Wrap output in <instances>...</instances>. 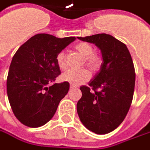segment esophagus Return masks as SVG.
Wrapping results in <instances>:
<instances>
[{"label": "esophagus", "mask_w": 150, "mask_h": 150, "mask_svg": "<svg viewBox=\"0 0 150 150\" xmlns=\"http://www.w3.org/2000/svg\"><path fill=\"white\" fill-rule=\"evenodd\" d=\"M76 87H77V86H76V85H72V84H71V85H70V89H74V88H76Z\"/></svg>", "instance_id": "34e87169"}]
</instances>
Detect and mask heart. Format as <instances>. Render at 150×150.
I'll list each match as a JSON object with an SVG mask.
<instances>
[{"mask_svg":"<svg viewBox=\"0 0 150 150\" xmlns=\"http://www.w3.org/2000/svg\"><path fill=\"white\" fill-rule=\"evenodd\" d=\"M75 50L80 52L84 57L85 65L89 66L91 70H97L101 65V57L96 53L93 52V47L91 44L87 42H80L75 45ZM56 62L59 69L63 70L65 69V53L59 52L56 56ZM91 74L89 70L86 69H80V70H70L65 71L63 75H61V79L65 82H69L70 84L75 85H79L82 83L90 79Z\"/></svg>","mask_w":150,"mask_h":150,"instance_id":"heart-1","label":"heart"}]
</instances>
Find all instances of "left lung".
Here are the masks:
<instances>
[{
  "label": "left lung",
  "instance_id": "obj_1",
  "mask_svg": "<svg viewBox=\"0 0 150 150\" xmlns=\"http://www.w3.org/2000/svg\"><path fill=\"white\" fill-rule=\"evenodd\" d=\"M78 39L96 45L103 62L89 86L80 88L82 96L77 103V113L89 130L105 134L121 124L131 105L135 85L133 60L126 45L110 35Z\"/></svg>",
  "mask_w": 150,
  "mask_h": 150
}]
</instances>
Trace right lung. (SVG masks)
I'll return each mask as SVG.
<instances>
[{
	"label": "right lung",
	"mask_w": 150,
	"mask_h": 150,
	"mask_svg": "<svg viewBox=\"0 0 150 150\" xmlns=\"http://www.w3.org/2000/svg\"><path fill=\"white\" fill-rule=\"evenodd\" d=\"M75 40L37 34L16 52L8 72L6 91L15 116L25 125L36 128L45 125L67 95L69 82L50 84L60 74L57 54Z\"/></svg>",
	"instance_id": "obj_1"
}]
</instances>
